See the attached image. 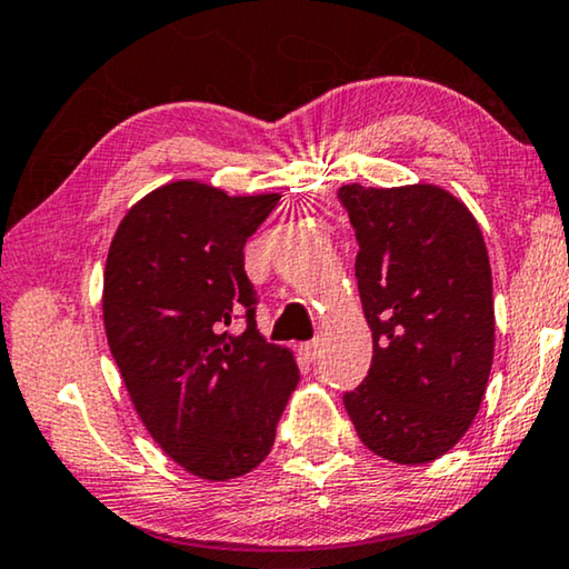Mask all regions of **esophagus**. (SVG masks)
<instances>
[{
    "mask_svg": "<svg viewBox=\"0 0 569 569\" xmlns=\"http://www.w3.org/2000/svg\"><path fill=\"white\" fill-rule=\"evenodd\" d=\"M318 353H320V343L318 341L300 343V359L305 361V365H316Z\"/></svg>",
    "mask_w": 569,
    "mask_h": 569,
    "instance_id": "obj_1",
    "label": "esophagus"
}]
</instances>
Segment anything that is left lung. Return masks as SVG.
Returning <instances> with one entry per match:
<instances>
[{"instance_id":"obj_1","label":"left lung","mask_w":569,"mask_h":569,"mask_svg":"<svg viewBox=\"0 0 569 569\" xmlns=\"http://www.w3.org/2000/svg\"><path fill=\"white\" fill-rule=\"evenodd\" d=\"M372 365L343 406L367 449L426 465L462 439L488 387L496 312L480 226L433 184H346Z\"/></svg>"}]
</instances>
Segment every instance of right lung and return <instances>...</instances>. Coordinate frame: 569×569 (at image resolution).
I'll list each match as a JSON object with an SVG mask.
<instances>
[{
    "instance_id": "add662e5",
    "label": "right lung",
    "mask_w": 569,
    "mask_h": 569,
    "mask_svg": "<svg viewBox=\"0 0 569 569\" xmlns=\"http://www.w3.org/2000/svg\"><path fill=\"white\" fill-rule=\"evenodd\" d=\"M277 202L163 184L128 210L107 253L104 331L122 382L156 443L202 480L264 462L300 380L292 353L259 333L243 269Z\"/></svg>"
}]
</instances>
